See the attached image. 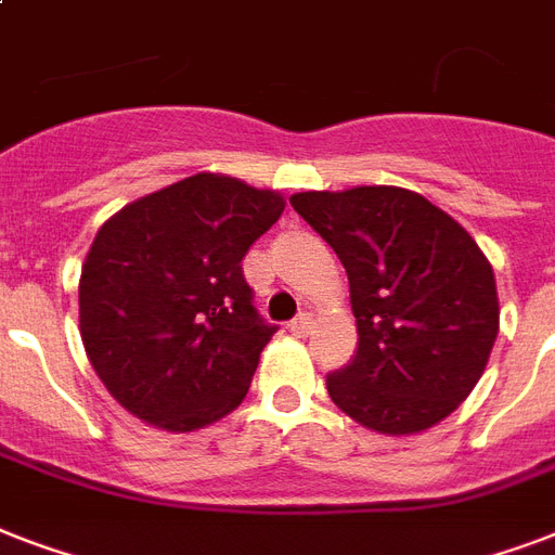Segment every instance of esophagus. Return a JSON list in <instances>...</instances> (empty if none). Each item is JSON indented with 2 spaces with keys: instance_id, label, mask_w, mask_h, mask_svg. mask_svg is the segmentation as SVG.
I'll return each instance as SVG.
<instances>
[{
  "instance_id": "esophagus-1",
  "label": "esophagus",
  "mask_w": 555,
  "mask_h": 555,
  "mask_svg": "<svg viewBox=\"0 0 555 555\" xmlns=\"http://www.w3.org/2000/svg\"><path fill=\"white\" fill-rule=\"evenodd\" d=\"M313 325V317L308 311H302L299 317H294V320L287 322V328H291V334H296V337H305L308 331H311Z\"/></svg>"
}]
</instances>
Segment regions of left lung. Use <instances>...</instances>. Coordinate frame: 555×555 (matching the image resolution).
I'll use <instances>...</instances> for the list:
<instances>
[{"label":"left lung","mask_w":555,"mask_h":555,"mask_svg":"<svg viewBox=\"0 0 555 555\" xmlns=\"http://www.w3.org/2000/svg\"><path fill=\"white\" fill-rule=\"evenodd\" d=\"M291 204L343 261L357 354L331 400L365 429L414 435L464 403L499 337L495 276L473 235L400 186L296 192Z\"/></svg>","instance_id":"8db88e82"}]
</instances>
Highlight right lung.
Returning a JSON list of instances; mask_svg holds the SVG:
<instances>
[{"label": "right lung", "instance_id": "right-lung-1", "mask_svg": "<svg viewBox=\"0 0 555 555\" xmlns=\"http://www.w3.org/2000/svg\"><path fill=\"white\" fill-rule=\"evenodd\" d=\"M282 209L279 192L201 172L100 227L80 276V334L126 412L192 431L242 403L276 334L242 259Z\"/></svg>", "mask_w": 555, "mask_h": 555}]
</instances>
